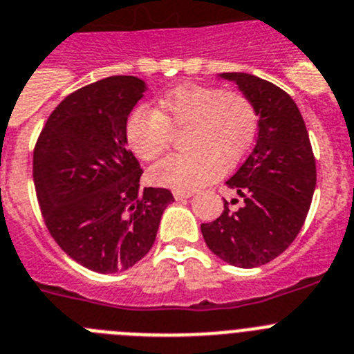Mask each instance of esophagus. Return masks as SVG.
<instances>
[{"mask_svg": "<svg viewBox=\"0 0 354 354\" xmlns=\"http://www.w3.org/2000/svg\"><path fill=\"white\" fill-rule=\"evenodd\" d=\"M173 196H174V199H176V201H183V199H187V197H192V192H185V190H174Z\"/></svg>", "mask_w": 354, "mask_h": 354, "instance_id": "obj_1", "label": "esophagus"}]
</instances>
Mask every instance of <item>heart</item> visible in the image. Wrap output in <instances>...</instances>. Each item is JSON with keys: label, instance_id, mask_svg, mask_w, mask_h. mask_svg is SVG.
<instances>
[{"label": "heart", "instance_id": "obj_1", "mask_svg": "<svg viewBox=\"0 0 354 354\" xmlns=\"http://www.w3.org/2000/svg\"><path fill=\"white\" fill-rule=\"evenodd\" d=\"M257 113L238 91L206 84H181L162 95L155 111H132L127 141L141 160H155L171 142V130L187 129V151L165 157L149 169L158 187L196 190L215 180L218 169L240 164L257 138Z\"/></svg>", "mask_w": 354, "mask_h": 354}]
</instances>
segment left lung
<instances>
[{
    "label": "left lung",
    "instance_id": "8db88e82",
    "mask_svg": "<svg viewBox=\"0 0 354 354\" xmlns=\"http://www.w3.org/2000/svg\"><path fill=\"white\" fill-rule=\"evenodd\" d=\"M236 82L259 118L256 146L225 183L243 199L236 212L201 224L208 248L238 268L270 263L295 241L316 190V160L295 100L252 74L218 75Z\"/></svg>",
    "mask_w": 354,
    "mask_h": 354
}]
</instances>
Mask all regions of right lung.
Segmentation results:
<instances>
[{"label":"right lung","mask_w":354,"mask_h":354,"mask_svg":"<svg viewBox=\"0 0 354 354\" xmlns=\"http://www.w3.org/2000/svg\"><path fill=\"white\" fill-rule=\"evenodd\" d=\"M146 82L113 75L70 93L47 120L33 153V180L50 236L97 273L132 268L153 247L167 189L145 187L129 149L127 120Z\"/></svg>","instance_id":"add662e5"}]
</instances>
